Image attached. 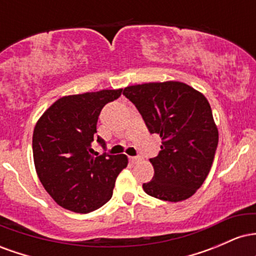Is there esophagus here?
I'll return each instance as SVG.
<instances>
[{
    "label": "esophagus",
    "instance_id": "obj_1",
    "mask_svg": "<svg viewBox=\"0 0 256 256\" xmlns=\"http://www.w3.org/2000/svg\"><path fill=\"white\" fill-rule=\"evenodd\" d=\"M140 160H142V158H140V156H130V161L132 164H136Z\"/></svg>",
    "mask_w": 256,
    "mask_h": 256
}]
</instances>
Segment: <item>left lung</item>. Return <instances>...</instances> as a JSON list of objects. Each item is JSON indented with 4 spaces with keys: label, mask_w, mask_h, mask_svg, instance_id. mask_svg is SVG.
Instances as JSON below:
<instances>
[{
    "label": "left lung",
    "mask_w": 256,
    "mask_h": 256,
    "mask_svg": "<svg viewBox=\"0 0 256 256\" xmlns=\"http://www.w3.org/2000/svg\"><path fill=\"white\" fill-rule=\"evenodd\" d=\"M124 95L136 106L150 134H160L161 150L150 158L148 195L168 202L186 200L204 184L218 146V128L204 94L182 82L131 85Z\"/></svg>",
    "instance_id": "obj_1"
}]
</instances>
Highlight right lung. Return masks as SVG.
Returning a JSON list of instances; mask_svg holds the SVG:
<instances>
[{"label": "right lung", "mask_w": 256, "mask_h": 256, "mask_svg": "<svg viewBox=\"0 0 256 256\" xmlns=\"http://www.w3.org/2000/svg\"><path fill=\"white\" fill-rule=\"evenodd\" d=\"M122 89L100 90L58 98L38 119L32 136L34 167L40 183L64 210L89 213L110 201L128 156L98 155L91 148L101 110ZM104 148V140L98 136Z\"/></svg>", "instance_id": "1"}]
</instances>
